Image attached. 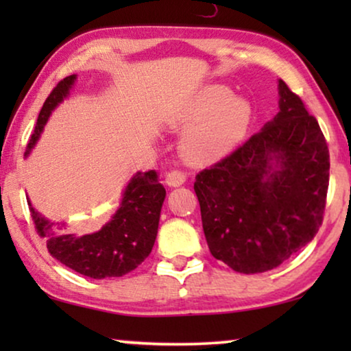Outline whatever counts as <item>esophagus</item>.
<instances>
[{
  "mask_svg": "<svg viewBox=\"0 0 351 351\" xmlns=\"http://www.w3.org/2000/svg\"><path fill=\"white\" fill-rule=\"evenodd\" d=\"M185 180H186V172L184 171L174 169L166 174V184L169 186H179L182 184H185Z\"/></svg>",
  "mask_w": 351,
  "mask_h": 351,
  "instance_id": "1",
  "label": "esophagus"
}]
</instances>
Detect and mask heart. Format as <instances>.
Wrapping results in <instances>:
<instances>
[{"label":"heart","mask_w":351,"mask_h":351,"mask_svg":"<svg viewBox=\"0 0 351 351\" xmlns=\"http://www.w3.org/2000/svg\"><path fill=\"white\" fill-rule=\"evenodd\" d=\"M254 110L249 100L233 97L225 86H208L177 110L172 123L190 128L184 141L185 158L208 162L232 152L247 134Z\"/></svg>","instance_id":"b5f03b06"}]
</instances>
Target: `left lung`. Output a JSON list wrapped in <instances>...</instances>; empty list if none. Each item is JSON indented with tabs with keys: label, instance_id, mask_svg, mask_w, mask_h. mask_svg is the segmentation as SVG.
Returning <instances> with one entry per match:
<instances>
[{
	"label": "left lung",
	"instance_id": "left-lung-1",
	"mask_svg": "<svg viewBox=\"0 0 351 351\" xmlns=\"http://www.w3.org/2000/svg\"><path fill=\"white\" fill-rule=\"evenodd\" d=\"M280 113L196 176L209 251L238 273L280 267L323 223L329 150L318 121L280 80Z\"/></svg>",
	"mask_w": 351,
	"mask_h": 351
}]
</instances>
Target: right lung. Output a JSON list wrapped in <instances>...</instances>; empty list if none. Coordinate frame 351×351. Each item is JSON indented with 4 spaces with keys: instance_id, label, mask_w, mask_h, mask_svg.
<instances>
[{
    "instance_id": "obj_1",
    "label": "right lung",
    "mask_w": 351,
    "mask_h": 351,
    "mask_svg": "<svg viewBox=\"0 0 351 351\" xmlns=\"http://www.w3.org/2000/svg\"><path fill=\"white\" fill-rule=\"evenodd\" d=\"M76 80L70 75L57 83L43 105L35 132L32 134L27 152L32 150L45 128L52 110L60 104ZM166 190L160 184L156 171L138 172L129 182L121 206L107 225L99 232L76 237L65 233V225L51 222L30 208L36 233L46 239L51 256L80 275L104 280L123 276L136 270L150 256L158 233V222Z\"/></svg>"
}]
</instances>
